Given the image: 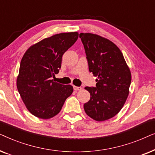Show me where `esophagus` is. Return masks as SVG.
Masks as SVG:
<instances>
[{
  "label": "esophagus",
  "instance_id": "34e87169",
  "mask_svg": "<svg viewBox=\"0 0 155 155\" xmlns=\"http://www.w3.org/2000/svg\"><path fill=\"white\" fill-rule=\"evenodd\" d=\"M73 88H74V90H75V91H78V90H82V87H77V86H74V87H73Z\"/></svg>",
  "mask_w": 155,
  "mask_h": 155
}]
</instances>
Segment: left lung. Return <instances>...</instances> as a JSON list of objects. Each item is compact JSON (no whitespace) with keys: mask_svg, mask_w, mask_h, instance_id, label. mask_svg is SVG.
<instances>
[{"mask_svg":"<svg viewBox=\"0 0 155 155\" xmlns=\"http://www.w3.org/2000/svg\"><path fill=\"white\" fill-rule=\"evenodd\" d=\"M85 50L89 71L96 79V86L86 87L90 99L84 104L85 113L97 121L116 116L128 96L131 74L117 46L105 38L90 33H80Z\"/></svg>","mask_w":155,"mask_h":155,"instance_id":"8db88e82","label":"left lung"}]
</instances>
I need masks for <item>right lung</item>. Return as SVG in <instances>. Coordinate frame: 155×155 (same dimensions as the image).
Here are the masks:
<instances>
[{
	"label": "right lung",
	"instance_id": "right-lung-1",
	"mask_svg": "<svg viewBox=\"0 0 155 155\" xmlns=\"http://www.w3.org/2000/svg\"><path fill=\"white\" fill-rule=\"evenodd\" d=\"M78 32L61 33L46 38L29 48L20 62L17 87L31 114L48 119L61 111L73 93L70 84L51 80L61 67L64 53L77 41Z\"/></svg>",
	"mask_w": 155,
	"mask_h": 155
}]
</instances>
